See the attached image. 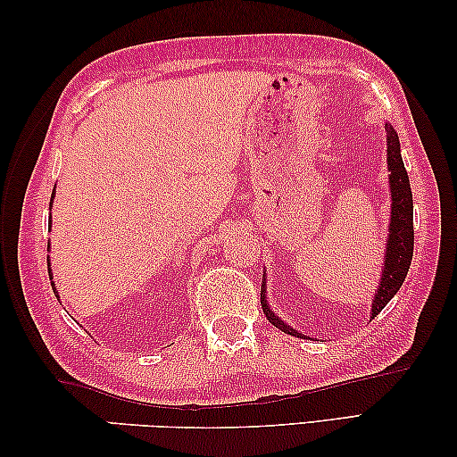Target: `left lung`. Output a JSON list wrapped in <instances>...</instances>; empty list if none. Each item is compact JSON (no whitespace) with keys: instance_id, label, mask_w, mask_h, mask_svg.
<instances>
[{"instance_id":"8db88e82","label":"left lung","mask_w":457,"mask_h":457,"mask_svg":"<svg viewBox=\"0 0 457 457\" xmlns=\"http://www.w3.org/2000/svg\"><path fill=\"white\" fill-rule=\"evenodd\" d=\"M386 131V168H388V190H391V220L385 246V261L380 269L378 287L370 305V318H377L378 312L391 302L407 278L411 259H413V194H411L409 176L401 158L399 136L391 123H385ZM261 305L267 320L275 328L297 338H310L286 324L267 302V281L261 283Z\"/></svg>"}]
</instances>
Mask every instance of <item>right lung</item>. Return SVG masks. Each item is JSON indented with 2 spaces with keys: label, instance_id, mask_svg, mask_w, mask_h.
<instances>
[{
  "label": "right lung",
  "instance_id": "right-lung-1",
  "mask_svg": "<svg viewBox=\"0 0 457 457\" xmlns=\"http://www.w3.org/2000/svg\"><path fill=\"white\" fill-rule=\"evenodd\" d=\"M56 192V190H54ZM54 192H52V198H50V206H52V202H54ZM50 224H52V219H50ZM48 275H50V283H52V289H54V295L58 297V289H56V283L52 281V269H50V257H48Z\"/></svg>",
  "mask_w": 457,
  "mask_h": 457
}]
</instances>
